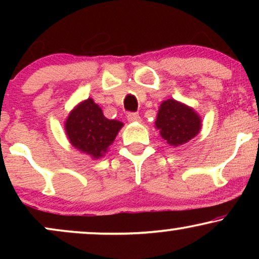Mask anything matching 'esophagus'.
<instances>
[{
	"instance_id": "obj_1",
	"label": "esophagus",
	"mask_w": 259,
	"mask_h": 259,
	"mask_svg": "<svg viewBox=\"0 0 259 259\" xmlns=\"http://www.w3.org/2000/svg\"><path fill=\"white\" fill-rule=\"evenodd\" d=\"M127 120L132 121V123H135V121H140L141 120V118H140V115L138 113H129V114L126 115Z\"/></svg>"
}]
</instances>
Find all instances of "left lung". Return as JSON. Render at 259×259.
I'll return each mask as SVG.
<instances>
[{
  "mask_svg": "<svg viewBox=\"0 0 259 259\" xmlns=\"http://www.w3.org/2000/svg\"><path fill=\"white\" fill-rule=\"evenodd\" d=\"M156 127L169 146L179 147L200 133L201 118L194 108L169 99L159 107Z\"/></svg>",
  "mask_w": 259,
  "mask_h": 259,
  "instance_id": "8db88e82",
  "label": "left lung"
}]
</instances>
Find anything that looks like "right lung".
I'll return each instance as SVG.
<instances>
[{"mask_svg": "<svg viewBox=\"0 0 259 259\" xmlns=\"http://www.w3.org/2000/svg\"><path fill=\"white\" fill-rule=\"evenodd\" d=\"M121 126V121L107 119L100 106L88 99L69 113L64 127L76 150L97 159L107 152Z\"/></svg>", "mask_w": 259, "mask_h": 259, "instance_id": "right-lung-1", "label": "right lung"}]
</instances>
